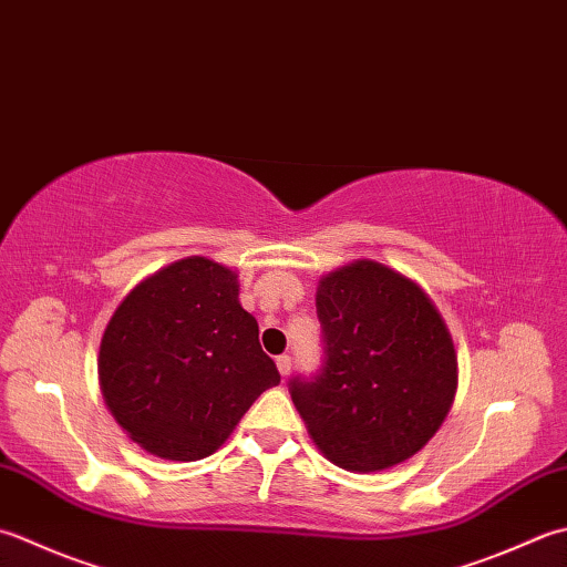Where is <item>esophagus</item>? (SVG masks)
<instances>
[{
	"mask_svg": "<svg viewBox=\"0 0 567 567\" xmlns=\"http://www.w3.org/2000/svg\"><path fill=\"white\" fill-rule=\"evenodd\" d=\"M277 371H280L282 379H285V375H290V371H292V359L287 357V353H282V357H277Z\"/></svg>",
	"mask_w": 567,
	"mask_h": 567,
	"instance_id": "34e87169",
	"label": "esophagus"
}]
</instances>
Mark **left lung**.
<instances>
[{
  "label": "left lung",
  "instance_id": "left-lung-1",
  "mask_svg": "<svg viewBox=\"0 0 567 567\" xmlns=\"http://www.w3.org/2000/svg\"><path fill=\"white\" fill-rule=\"evenodd\" d=\"M321 363L292 375L309 435L349 472L413 457L450 413L457 359L430 297L381 262L359 260L317 287Z\"/></svg>",
  "mask_w": 567,
  "mask_h": 567
}]
</instances>
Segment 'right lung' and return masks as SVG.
I'll list each match as a JSON object with an SVG mask.
<instances>
[{"label": "right lung", "instance_id": "1", "mask_svg": "<svg viewBox=\"0 0 567 567\" xmlns=\"http://www.w3.org/2000/svg\"><path fill=\"white\" fill-rule=\"evenodd\" d=\"M100 385L127 435L164 460L214 454L262 391L280 383L236 272L186 258L147 277L100 343Z\"/></svg>", "mask_w": 567, "mask_h": 567}]
</instances>
